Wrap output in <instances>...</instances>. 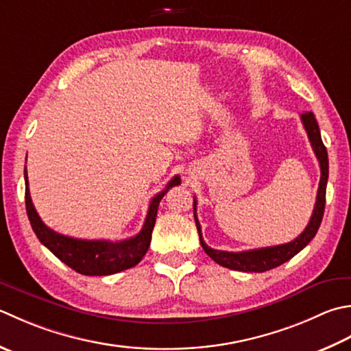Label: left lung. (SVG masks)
Listing matches in <instances>:
<instances>
[{"mask_svg":"<svg viewBox=\"0 0 351 351\" xmlns=\"http://www.w3.org/2000/svg\"><path fill=\"white\" fill-rule=\"evenodd\" d=\"M301 121H303L304 129H306L307 136H308V141H311V144H312V149H313L315 155H317V158H318L319 169H321V180H319L317 202H315L312 217H311V221H308L306 230L289 243L267 246V248L242 251V252H228V251L213 250L204 242V239H202L201 225H199V221L196 217V199H195L193 210H195V221H196V228L199 232V240H201L204 251L207 252L217 265L228 267V269L243 271V272L269 271V269H274V267L283 265L285 262H287V260H291L293 256H297V254L315 237V234H317V231H318L321 221H322V216H324V207H326V187H327V180H328V156H327V149L324 146V143H322V140H321L319 126L317 123V119H315L313 112L301 114Z\"/></svg>","mask_w":351,"mask_h":351,"instance_id":"1","label":"left lung"}]
</instances>
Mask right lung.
I'll list each match as a JSON object with an SVG mask.
<instances>
[{"mask_svg":"<svg viewBox=\"0 0 351 351\" xmlns=\"http://www.w3.org/2000/svg\"><path fill=\"white\" fill-rule=\"evenodd\" d=\"M24 178L25 210L34 234L39 239V242L47 246L60 262H64L75 272L82 274V276H111V274H117L138 265L144 257V254L149 250L160 201L167 193L170 187L181 184V178L176 175L166 185V189L160 191L155 197H152L147 210L146 221H144V225L138 234L135 237L121 240V242H109V240H82L68 237L48 228L40 221V217L36 210H34V205L32 202L29 180H27V169H24Z\"/></svg>","mask_w":351,"mask_h":351,"instance_id":"obj_1","label":"right lung"}]
</instances>
